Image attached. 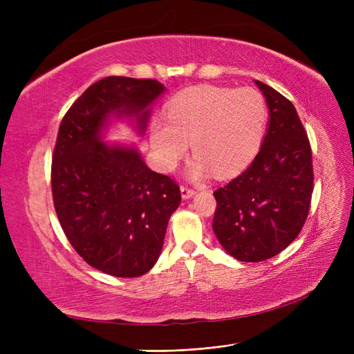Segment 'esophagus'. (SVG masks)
<instances>
[{"instance_id": "1", "label": "esophagus", "mask_w": 354, "mask_h": 354, "mask_svg": "<svg viewBox=\"0 0 354 354\" xmlns=\"http://www.w3.org/2000/svg\"><path fill=\"white\" fill-rule=\"evenodd\" d=\"M180 192H181V196H183V199H189L195 195V190L192 187H187V186H181L180 187Z\"/></svg>"}]
</instances>
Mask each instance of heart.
I'll use <instances>...</instances> for the list:
<instances>
[{"label":"heart","instance_id":"b5f03b06","mask_svg":"<svg viewBox=\"0 0 354 354\" xmlns=\"http://www.w3.org/2000/svg\"><path fill=\"white\" fill-rule=\"evenodd\" d=\"M267 111L263 94L251 87L196 85L169 100L167 121L155 120L151 142L159 164L171 171L187 155L196 156L189 174L202 178L211 171L218 178L239 174L261 146Z\"/></svg>","mask_w":354,"mask_h":354}]
</instances>
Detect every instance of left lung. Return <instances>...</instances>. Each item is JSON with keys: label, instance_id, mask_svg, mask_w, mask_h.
Masks as SVG:
<instances>
[{"label": "left lung", "instance_id": "8db88e82", "mask_svg": "<svg viewBox=\"0 0 354 354\" xmlns=\"http://www.w3.org/2000/svg\"><path fill=\"white\" fill-rule=\"evenodd\" d=\"M270 111L260 152L242 174L214 192L212 229L232 257L269 260L301 232L313 194L312 147L294 104L255 81Z\"/></svg>", "mask_w": 354, "mask_h": 354}]
</instances>
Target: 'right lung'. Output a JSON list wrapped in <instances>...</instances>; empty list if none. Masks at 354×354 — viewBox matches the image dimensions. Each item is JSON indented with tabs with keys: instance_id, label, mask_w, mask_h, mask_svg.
Masks as SVG:
<instances>
[{
	"instance_id": "right-lung-1",
	"label": "right lung",
	"mask_w": 354,
	"mask_h": 354,
	"mask_svg": "<svg viewBox=\"0 0 354 354\" xmlns=\"http://www.w3.org/2000/svg\"><path fill=\"white\" fill-rule=\"evenodd\" d=\"M162 91L155 80L103 78L81 94L59 127L51 164L57 218L73 250L106 274L151 270L180 205L178 185L147 168L137 149L102 142L112 113L136 116L145 131L149 104Z\"/></svg>"
}]
</instances>
